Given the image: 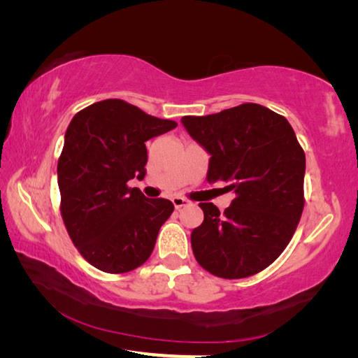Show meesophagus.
Wrapping results in <instances>:
<instances>
[{
  "label": "esophagus",
  "instance_id": "34e87169",
  "mask_svg": "<svg viewBox=\"0 0 358 358\" xmlns=\"http://www.w3.org/2000/svg\"><path fill=\"white\" fill-rule=\"evenodd\" d=\"M172 203H173L175 208L180 210L181 207H185V205L187 203V201H186V199H183V197H180V196H175V197L172 199Z\"/></svg>",
  "mask_w": 358,
  "mask_h": 358
}]
</instances>
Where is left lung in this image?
I'll return each mask as SVG.
<instances>
[{
	"mask_svg": "<svg viewBox=\"0 0 358 358\" xmlns=\"http://www.w3.org/2000/svg\"><path fill=\"white\" fill-rule=\"evenodd\" d=\"M181 123L210 155L207 180L235 192L224 213L199 203L203 222L191 234L194 257L226 280L259 273L286 250L305 207V151L292 126L252 102Z\"/></svg>",
	"mask_w": 358,
	"mask_h": 358,
	"instance_id": "left-lung-1",
	"label": "left lung"
}]
</instances>
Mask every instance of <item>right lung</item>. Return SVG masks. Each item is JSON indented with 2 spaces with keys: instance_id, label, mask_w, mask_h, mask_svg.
<instances>
[{
  "instance_id": "1",
  "label": "right lung",
  "mask_w": 358,
  "mask_h": 358,
  "mask_svg": "<svg viewBox=\"0 0 358 358\" xmlns=\"http://www.w3.org/2000/svg\"><path fill=\"white\" fill-rule=\"evenodd\" d=\"M173 128L121 99L94 102L69 123L57 169L59 210L72 243L98 270L126 273L153 252L173 203L128 181L147 173L145 142Z\"/></svg>"
}]
</instances>
